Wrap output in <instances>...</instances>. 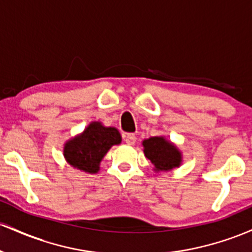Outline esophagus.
<instances>
[{"label": "esophagus", "instance_id": "obj_1", "mask_svg": "<svg viewBox=\"0 0 252 252\" xmlns=\"http://www.w3.org/2000/svg\"><path fill=\"white\" fill-rule=\"evenodd\" d=\"M124 141H126V143L129 144V146H132V144H135L136 142V136L134 134H126L124 136Z\"/></svg>", "mask_w": 252, "mask_h": 252}]
</instances>
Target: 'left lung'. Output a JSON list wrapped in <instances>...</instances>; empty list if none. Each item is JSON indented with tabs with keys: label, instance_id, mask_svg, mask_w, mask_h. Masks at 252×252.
Listing matches in <instances>:
<instances>
[{
	"label": "left lung",
	"instance_id": "left-lung-1",
	"mask_svg": "<svg viewBox=\"0 0 252 252\" xmlns=\"http://www.w3.org/2000/svg\"><path fill=\"white\" fill-rule=\"evenodd\" d=\"M143 152L154 164L155 172H167L179 167L182 162L181 152L163 136H154L144 140Z\"/></svg>",
	"mask_w": 252,
	"mask_h": 252
}]
</instances>
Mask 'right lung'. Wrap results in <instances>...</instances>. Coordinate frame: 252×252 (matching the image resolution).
I'll use <instances>...</instances> for the list:
<instances>
[{
  "label": "right lung",
  "instance_id": "right-lung-1",
  "mask_svg": "<svg viewBox=\"0 0 252 252\" xmlns=\"http://www.w3.org/2000/svg\"><path fill=\"white\" fill-rule=\"evenodd\" d=\"M122 141L120 131L114 126H104L92 122L82 134L71 138L63 146V156L74 168L90 174L99 170L100 161L109 149Z\"/></svg>",
  "mask_w": 252,
  "mask_h": 252
}]
</instances>
